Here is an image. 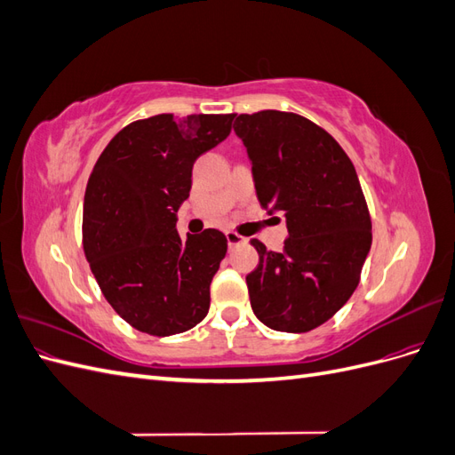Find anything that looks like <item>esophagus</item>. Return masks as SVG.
I'll use <instances>...</instances> for the list:
<instances>
[{
	"label": "esophagus",
	"mask_w": 455,
	"mask_h": 455,
	"mask_svg": "<svg viewBox=\"0 0 455 455\" xmlns=\"http://www.w3.org/2000/svg\"><path fill=\"white\" fill-rule=\"evenodd\" d=\"M226 237H228V244H229V246H237V244L246 243V239H244L243 235H239L237 231H228Z\"/></svg>",
	"instance_id": "1"
}]
</instances>
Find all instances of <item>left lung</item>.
<instances>
[{
  "instance_id": "obj_1",
  "label": "left lung",
  "mask_w": 455,
  "mask_h": 455,
  "mask_svg": "<svg viewBox=\"0 0 455 455\" xmlns=\"http://www.w3.org/2000/svg\"><path fill=\"white\" fill-rule=\"evenodd\" d=\"M237 132L252 161L264 209L284 212L281 252L251 239L259 264L246 275L251 306L266 326L301 334L346 306L361 283L371 220L359 176L341 146L304 116L241 114Z\"/></svg>"
}]
</instances>
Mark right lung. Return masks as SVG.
Returning a JSON list of instances; mask_svg holds the SVG:
<instances>
[{
  "mask_svg": "<svg viewBox=\"0 0 455 455\" xmlns=\"http://www.w3.org/2000/svg\"><path fill=\"white\" fill-rule=\"evenodd\" d=\"M235 114L139 119L104 148L84 203V251L108 304L149 336L199 324L228 252L222 231L182 239L176 211L191 189L196 159L222 142Z\"/></svg>",
  "mask_w": 455,
  "mask_h": 455,
  "instance_id": "add662e5",
  "label": "right lung"
}]
</instances>
